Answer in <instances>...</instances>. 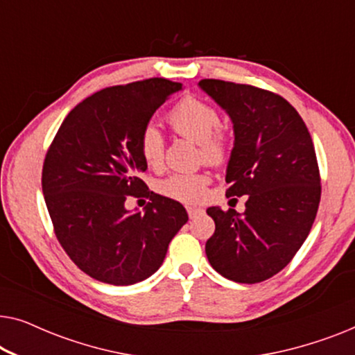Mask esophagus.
Masks as SVG:
<instances>
[{
    "mask_svg": "<svg viewBox=\"0 0 355 355\" xmlns=\"http://www.w3.org/2000/svg\"><path fill=\"white\" fill-rule=\"evenodd\" d=\"M203 210H200V208H196V207H187V215H189V218H196L197 215H200Z\"/></svg>",
    "mask_w": 355,
    "mask_h": 355,
    "instance_id": "1",
    "label": "esophagus"
}]
</instances>
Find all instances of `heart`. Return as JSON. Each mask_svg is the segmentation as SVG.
I'll return each mask as SVG.
<instances>
[{
  "mask_svg": "<svg viewBox=\"0 0 355 355\" xmlns=\"http://www.w3.org/2000/svg\"><path fill=\"white\" fill-rule=\"evenodd\" d=\"M168 121L178 134L200 144V155L208 164L225 163L227 145L221 132V116L215 106L187 96L169 111ZM139 150L148 166L157 168L163 162L164 140L155 124H147L139 137ZM208 176L203 173H176L158 184L163 196L181 202H197L205 193Z\"/></svg>",
  "mask_w": 355,
  "mask_h": 355,
  "instance_id": "obj_1",
  "label": "heart"
}]
</instances>
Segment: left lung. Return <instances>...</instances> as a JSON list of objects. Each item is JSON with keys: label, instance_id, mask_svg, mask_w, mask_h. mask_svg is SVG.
<instances>
[{"label": "left lung", "instance_id": "1", "mask_svg": "<svg viewBox=\"0 0 355 355\" xmlns=\"http://www.w3.org/2000/svg\"><path fill=\"white\" fill-rule=\"evenodd\" d=\"M234 124L226 196H247L245 211L210 207L215 232L208 261L236 283L254 284L279 273L307 239L322 186L307 125L273 92L218 79L198 82Z\"/></svg>", "mask_w": 355, "mask_h": 355}]
</instances>
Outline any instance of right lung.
<instances>
[{
    "mask_svg": "<svg viewBox=\"0 0 355 355\" xmlns=\"http://www.w3.org/2000/svg\"><path fill=\"white\" fill-rule=\"evenodd\" d=\"M182 84L162 77L114 85L80 101L48 148L42 189L53 230L69 259L90 278L129 286L162 266L186 225V208L148 191L139 137L155 111ZM128 195L150 197L129 212Z\"/></svg>",
    "mask_w": 355,
    "mask_h": 355,
    "instance_id": "obj_1",
    "label": "right lung"
}]
</instances>
